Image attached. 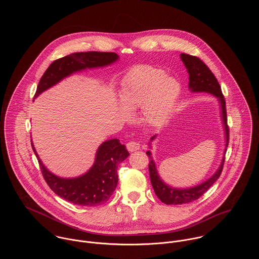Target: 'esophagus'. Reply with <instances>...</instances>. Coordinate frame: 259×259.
Instances as JSON below:
<instances>
[{"label":"esophagus","mask_w":259,"mask_h":259,"mask_svg":"<svg viewBox=\"0 0 259 259\" xmlns=\"http://www.w3.org/2000/svg\"><path fill=\"white\" fill-rule=\"evenodd\" d=\"M126 148L130 150V151H136L138 149H140L141 148V145L138 143V142H135V141H132L130 143L126 144Z\"/></svg>","instance_id":"1"}]
</instances>
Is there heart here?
Returning <instances> with one entry per match:
<instances>
[{
    "mask_svg": "<svg viewBox=\"0 0 259 259\" xmlns=\"http://www.w3.org/2000/svg\"><path fill=\"white\" fill-rule=\"evenodd\" d=\"M181 93L180 82L157 68L142 65L124 78L119 99L127 110L143 108L145 120L154 126L166 122ZM124 116L128 112L123 110Z\"/></svg>",
    "mask_w": 259,
    "mask_h": 259,
    "instance_id": "1",
    "label": "heart"
}]
</instances>
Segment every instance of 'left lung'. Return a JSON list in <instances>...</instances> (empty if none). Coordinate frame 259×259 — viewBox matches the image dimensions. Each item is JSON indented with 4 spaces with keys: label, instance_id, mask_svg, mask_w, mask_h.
<instances>
[{
    "label": "left lung",
    "instance_id": "obj_1",
    "mask_svg": "<svg viewBox=\"0 0 259 259\" xmlns=\"http://www.w3.org/2000/svg\"><path fill=\"white\" fill-rule=\"evenodd\" d=\"M181 59L184 62L187 73L189 74V77H188L189 90L193 93H202V92L208 93L215 96L219 99V102L222 108V122L224 125V132H225V149L223 154L225 155L226 148L228 147V142H229V128L227 125L225 100L222 95V88L217 77L214 76V74H212V72L208 69V67L199 58L183 53L181 54ZM154 138L155 136H153L150 139V142L153 141ZM147 154L149 157L148 170H149L150 183L156 196L165 204H184V203H188L198 199L221 177L223 164H224V159H225V156H223L219 169L210 179H208L204 183L193 187L175 188L163 183V181L158 176V172L155 167V163L151 157V153L149 150L147 151Z\"/></svg>",
    "mask_w": 259,
    "mask_h": 259
}]
</instances>
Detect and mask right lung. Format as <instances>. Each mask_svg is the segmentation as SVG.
I'll return each instance as SVG.
<instances>
[{
    "mask_svg": "<svg viewBox=\"0 0 259 259\" xmlns=\"http://www.w3.org/2000/svg\"><path fill=\"white\" fill-rule=\"evenodd\" d=\"M118 59L115 53H74L54 61L40 77L34 99L63 78L85 69L102 68ZM40 171L50 188L62 198L83 206H96L107 202L117 185V166L128 156L125 147L117 139L104 142L98 148L94 165L84 175L74 179H63L52 174L42 164L32 143Z\"/></svg>",
    "mask_w": 259,
    "mask_h": 259,
    "instance_id": "1",
    "label": "right lung"
}]
</instances>
